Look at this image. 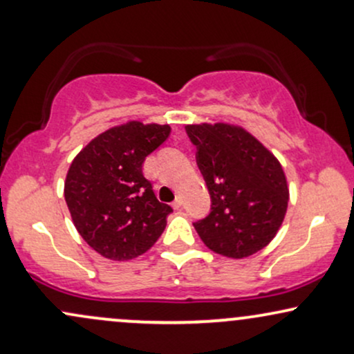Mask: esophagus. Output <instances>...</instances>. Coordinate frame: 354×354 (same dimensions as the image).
I'll return each mask as SVG.
<instances>
[{"instance_id":"1","label":"esophagus","mask_w":354,"mask_h":354,"mask_svg":"<svg viewBox=\"0 0 354 354\" xmlns=\"http://www.w3.org/2000/svg\"><path fill=\"white\" fill-rule=\"evenodd\" d=\"M171 206H173V208H174V209H180V208H181V206H183V200H181V198H180V196H178V198H176V200H174V201H173V205H171Z\"/></svg>"}]
</instances>
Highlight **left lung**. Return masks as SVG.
<instances>
[{
    "label": "left lung",
    "instance_id": "obj_1",
    "mask_svg": "<svg viewBox=\"0 0 354 354\" xmlns=\"http://www.w3.org/2000/svg\"><path fill=\"white\" fill-rule=\"evenodd\" d=\"M211 196V211L194 230L214 253L243 259L268 246L290 201L283 166L243 126H186Z\"/></svg>",
    "mask_w": 354,
    "mask_h": 354
}]
</instances>
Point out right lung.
<instances>
[{
	"mask_svg": "<svg viewBox=\"0 0 354 354\" xmlns=\"http://www.w3.org/2000/svg\"><path fill=\"white\" fill-rule=\"evenodd\" d=\"M169 131V124L128 121L93 138L73 160L64 200L81 238L104 258H136L165 231L173 209L156 200L143 163Z\"/></svg>",
	"mask_w": 354,
	"mask_h": 354,
	"instance_id": "1",
	"label": "right lung"
}]
</instances>
